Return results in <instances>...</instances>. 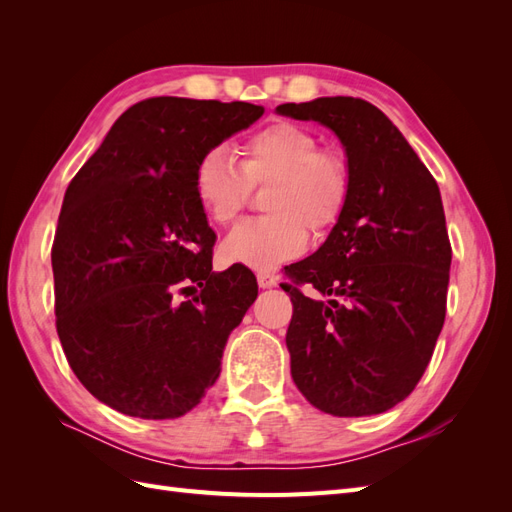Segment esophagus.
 <instances>
[{
    "mask_svg": "<svg viewBox=\"0 0 512 512\" xmlns=\"http://www.w3.org/2000/svg\"><path fill=\"white\" fill-rule=\"evenodd\" d=\"M258 286L260 288H273L277 284V277L271 271H258Z\"/></svg>",
    "mask_w": 512,
    "mask_h": 512,
    "instance_id": "34e87169",
    "label": "esophagus"
}]
</instances>
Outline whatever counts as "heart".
I'll return each mask as SVG.
<instances>
[{
    "label": "heart",
    "mask_w": 512,
    "mask_h": 512,
    "mask_svg": "<svg viewBox=\"0 0 512 512\" xmlns=\"http://www.w3.org/2000/svg\"><path fill=\"white\" fill-rule=\"evenodd\" d=\"M241 168L222 147L205 151L194 168V194L209 218L232 224L252 188L271 183L265 218L247 220L222 245L228 262L267 271L299 256L312 235L327 232L350 196L348 164L322 151L318 138L297 123L275 121L247 134L237 147Z\"/></svg>",
    "instance_id": "1"
}]
</instances>
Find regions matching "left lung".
<instances>
[{
	"label": "left lung",
	"instance_id": "left-lung-1",
	"mask_svg": "<svg viewBox=\"0 0 512 512\" xmlns=\"http://www.w3.org/2000/svg\"><path fill=\"white\" fill-rule=\"evenodd\" d=\"M277 113L331 128L350 170L331 235L284 269L292 380L327 414L386 412L423 378L446 316L453 250L440 188L393 121L361 98L288 102ZM305 283L325 299L303 295Z\"/></svg>",
	"mask_w": 512,
	"mask_h": 512
}]
</instances>
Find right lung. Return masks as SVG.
Segmentation results:
<instances>
[{
    "mask_svg": "<svg viewBox=\"0 0 512 512\" xmlns=\"http://www.w3.org/2000/svg\"><path fill=\"white\" fill-rule=\"evenodd\" d=\"M262 113L250 102L143 100L68 185L51 250L57 335L76 378L121 414L162 421L198 406L258 297L247 267L211 271L218 237L194 168Z\"/></svg>",
    "mask_w": 512,
    "mask_h": 512,
    "instance_id": "right-lung-1",
    "label": "right lung"
}]
</instances>
